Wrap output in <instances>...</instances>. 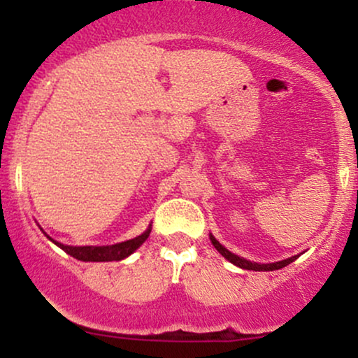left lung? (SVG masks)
Listing matches in <instances>:
<instances>
[{"label": "left lung", "instance_id": "1", "mask_svg": "<svg viewBox=\"0 0 358 358\" xmlns=\"http://www.w3.org/2000/svg\"><path fill=\"white\" fill-rule=\"evenodd\" d=\"M210 241H212L213 248L219 250L222 256L227 259L229 262H232V264L239 266V268H242V269H249V271H276V269L285 268V266L291 264V262H294L298 259V256H293V257L282 259V261H278V262H269V264H259V262H250V261H248V259L239 257V256H236V254H232L231 250L225 249L224 245H222L220 242L212 236V234H210Z\"/></svg>", "mask_w": 358, "mask_h": 358}]
</instances>
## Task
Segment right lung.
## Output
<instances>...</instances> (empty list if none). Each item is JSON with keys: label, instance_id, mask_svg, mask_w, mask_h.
I'll use <instances>...</instances> for the list:
<instances>
[{"label": "right lung", "instance_id": "add662e5", "mask_svg": "<svg viewBox=\"0 0 358 358\" xmlns=\"http://www.w3.org/2000/svg\"><path fill=\"white\" fill-rule=\"evenodd\" d=\"M151 227H148L141 236L134 237V239H129L126 242H119V244H113V245H64L60 242L50 239L52 242H55L57 245L62 250H65L67 254H71L72 257L79 259V261H90V262H108V261H121L127 256L136 250L139 245L145 242L148 237H150Z\"/></svg>", "mask_w": 358, "mask_h": 358}]
</instances>
